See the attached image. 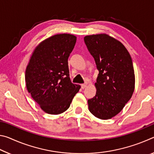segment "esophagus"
Instances as JSON below:
<instances>
[{
	"label": "esophagus",
	"mask_w": 154,
	"mask_h": 154,
	"mask_svg": "<svg viewBox=\"0 0 154 154\" xmlns=\"http://www.w3.org/2000/svg\"><path fill=\"white\" fill-rule=\"evenodd\" d=\"M81 86H82V89H84V88H86V86H87V83H83V84H82V85H81Z\"/></svg>",
	"instance_id": "34e87169"
}]
</instances>
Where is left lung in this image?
I'll return each instance as SVG.
<instances>
[{"instance_id": "8db88e82", "label": "left lung", "mask_w": 154, "mask_h": 154, "mask_svg": "<svg viewBox=\"0 0 154 154\" xmlns=\"http://www.w3.org/2000/svg\"><path fill=\"white\" fill-rule=\"evenodd\" d=\"M98 71L95 96L88 100L96 118L108 119L120 112L134 90V71L130 54L119 41L105 34L84 37Z\"/></svg>"}]
</instances>
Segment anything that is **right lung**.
<instances>
[{"label": "right lung", "instance_id": "obj_1", "mask_svg": "<svg viewBox=\"0 0 154 154\" xmlns=\"http://www.w3.org/2000/svg\"><path fill=\"white\" fill-rule=\"evenodd\" d=\"M76 40L69 34L51 36L36 47L27 66V90L47 113L58 115L66 111L80 89V85L71 82L68 65Z\"/></svg>", "mask_w": 154, "mask_h": 154}]
</instances>
